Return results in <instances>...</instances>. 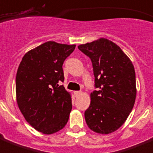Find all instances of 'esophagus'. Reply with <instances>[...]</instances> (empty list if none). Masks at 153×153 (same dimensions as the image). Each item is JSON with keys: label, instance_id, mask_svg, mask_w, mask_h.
Listing matches in <instances>:
<instances>
[{"label": "esophagus", "instance_id": "esophagus-1", "mask_svg": "<svg viewBox=\"0 0 153 153\" xmlns=\"http://www.w3.org/2000/svg\"><path fill=\"white\" fill-rule=\"evenodd\" d=\"M81 94H82L81 91H74V94H75L76 97L79 96V95H80Z\"/></svg>", "mask_w": 153, "mask_h": 153}]
</instances>
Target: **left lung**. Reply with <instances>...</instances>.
I'll return each mask as SVG.
<instances>
[{
    "label": "left lung",
    "mask_w": 153,
    "mask_h": 153,
    "mask_svg": "<svg viewBox=\"0 0 153 153\" xmlns=\"http://www.w3.org/2000/svg\"><path fill=\"white\" fill-rule=\"evenodd\" d=\"M91 59L97 91L91 93L84 117L88 127L108 134L118 130L131 113L137 94L133 63L117 45L106 38L80 45Z\"/></svg>",
    "instance_id": "obj_1"
}]
</instances>
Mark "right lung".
<instances>
[{
  "instance_id": "1",
  "label": "right lung",
  "mask_w": 153,
  "mask_h": 153,
  "mask_svg": "<svg viewBox=\"0 0 153 153\" xmlns=\"http://www.w3.org/2000/svg\"><path fill=\"white\" fill-rule=\"evenodd\" d=\"M75 45L48 41L27 51L17 70L16 101L24 118L45 134L65 127L72 109L71 93L64 81L62 64Z\"/></svg>"
}]
</instances>
